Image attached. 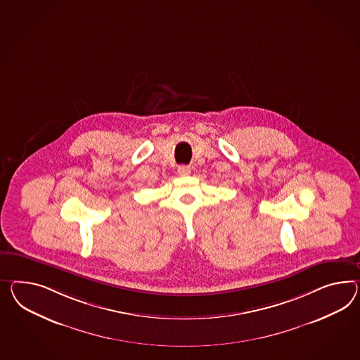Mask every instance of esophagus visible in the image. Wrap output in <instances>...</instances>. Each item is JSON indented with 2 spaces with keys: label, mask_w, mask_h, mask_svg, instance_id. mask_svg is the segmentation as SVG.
Listing matches in <instances>:
<instances>
[{
  "label": "esophagus",
  "mask_w": 360,
  "mask_h": 360,
  "mask_svg": "<svg viewBox=\"0 0 360 360\" xmlns=\"http://www.w3.org/2000/svg\"><path fill=\"white\" fill-rule=\"evenodd\" d=\"M177 174L180 176H188L191 174V167L179 166L177 167Z\"/></svg>",
  "instance_id": "1"
}]
</instances>
